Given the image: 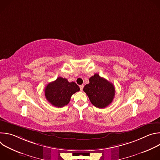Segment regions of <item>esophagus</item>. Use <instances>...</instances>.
<instances>
[{
    "label": "esophagus",
    "instance_id": "34e87169",
    "mask_svg": "<svg viewBox=\"0 0 160 160\" xmlns=\"http://www.w3.org/2000/svg\"><path fill=\"white\" fill-rule=\"evenodd\" d=\"M83 87H84V85H80V90H83Z\"/></svg>",
    "mask_w": 160,
    "mask_h": 160
}]
</instances>
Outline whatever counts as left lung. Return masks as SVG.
Instances as JSON below:
<instances>
[{"label": "left lung", "instance_id": "obj_1", "mask_svg": "<svg viewBox=\"0 0 160 160\" xmlns=\"http://www.w3.org/2000/svg\"><path fill=\"white\" fill-rule=\"evenodd\" d=\"M83 91L91 103L98 108L109 106L115 95L114 85L97 73L89 78V83L85 85Z\"/></svg>", "mask_w": 160, "mask_h": 160}]
</instances>
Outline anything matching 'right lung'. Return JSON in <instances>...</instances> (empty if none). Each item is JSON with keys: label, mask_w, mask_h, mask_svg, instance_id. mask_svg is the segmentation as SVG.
I'll return each instance as SVG.
<instances>
[{"label": "right lung", "mask_w": 160, "mask_h": 160, "mask_svg": "<svg viewBox=\"0 0 160 160\" xmlns=\"http://www.w3.org/2000/svg\"><path fill=\"white\" fill-rule=\"evenodd\" d=\"M79 90L80 87L76 83L69 82L64 78L58 77L45 87V96L52 105L61 108L69 103L72 96Z\"/></svg>", "instance_id": "right-lung-1"}]
</instances>
